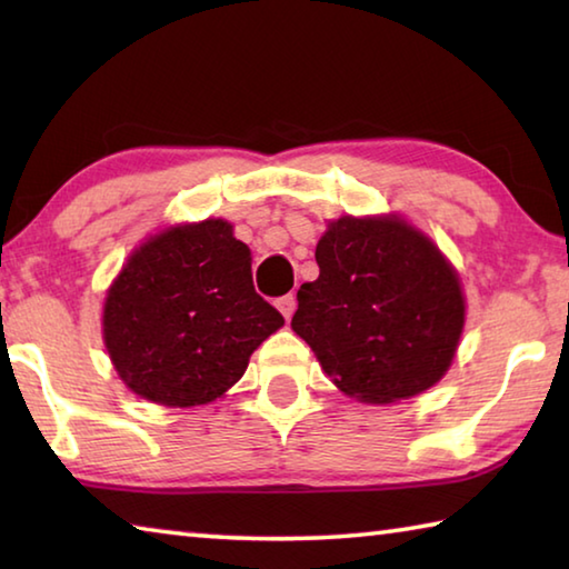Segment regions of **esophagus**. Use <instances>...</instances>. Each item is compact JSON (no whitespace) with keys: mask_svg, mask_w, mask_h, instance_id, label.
Segmentation results:
<instances>
[{"mask_svg":"<svg viewBox=\"0 0 569 569\" xmlns=\"http://www.w3.org/2000/svg\"><path fill=\"white\" fill-rule=\"evenodd\" d=\"M278 311H281L286 319H291V316L296 313V296L293 293H288V296H281L278 298Z\"/></svg>","mask_w":569,"mask_h":569,"instance_id":"obj_1","label":"esophagus"}]
</instances>
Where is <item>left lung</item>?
I'll return each mask as SVG.
<instances>
[{"label": "left lung", "mask_w": 569, "mask_h": 569, "mask_svg": "<svg viewBox=\"0 0 569 569\" xmlns=\"http://www.w3.org/2000/svg\"><path fill=\"white\" fill-rule=\"evenodd\" d=\"M319 278L298 288L291 329L336 387L369 403L427 391L465 329L459 278L399 218L333 220L316 246Z\"/></svg>", "instance_id": "left-lung-1"}]
</instances>
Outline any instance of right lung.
Segmentation results:
<instances>
[{
  "label": "right lung",
  "mask_w": 569,
  "mask_h": 569,
  "mask_svg": "<svg viewBox=\"0 0 569 569\" xmlns=\"http://www.w3.org/2000/svg\"><path fill=\"white\" fill-rule=\"evenodd\" d=\"M104 346L128 387L162 407L218 399L283 316L226 220L170 228L130 256L104 301Z\"/></svg>",
  "instance_id": "1"
}]
</instances>
